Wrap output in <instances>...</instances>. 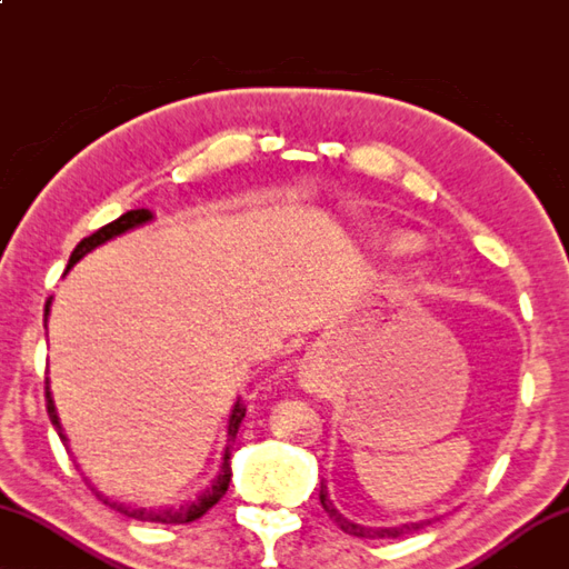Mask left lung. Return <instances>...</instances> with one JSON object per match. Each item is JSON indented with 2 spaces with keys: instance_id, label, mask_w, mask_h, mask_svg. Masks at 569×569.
<instances>
[{
  "instance_id": "1",
  "label": "left lung",
  "mask_w": 569,
  "mask_h": 569,
  "mask_svg": "<svg viewBox=\"0 0 569 569\" xmlns=\"http://www.w3.org/2000/svg\"><path fill=\"white\" fill-rule=\"evenodd\" d=\"M320 503L322 509L330 519H333L340 529L346 531V535H353V537H363V539H397V537H405V535H412V531L427 527L430 521H419V523H399V527H379V529H371V527H361V523H353L348 521L343 513H338V509L333 506V501L328 498L326 491V483H320Z\"/></svg>"
}]
</instances>
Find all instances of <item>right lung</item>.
I'll return each instance as SVG.
<instances>
[{"instance_id": "obj_1", "label": "right lung", "mask_w": 569, "mask_h": 569, "mask_svg": "<svg viewBox=\"0 0 569 569\" xmlns=\"http://www.w3.org/2000/svg\"><path fill=\"white\" fill-rule=\"evenodd\" d=\"M150 218H152V213L147 211V208H139V211H127L124 216H119L117 221L101 226L99 231L91 233V236H86L83 241H78V247L73 249L71 259H68V269H71L78 259H83V257L89 254V251H93L96 247H101V243H107L109 239H113V236L124 233V231H129V229H137V226L147 223V221H150ZM50 302H52V297H48V302H46V320H48V312H50ZM46 383H50V381H46ZM46 401H48L50 422H52V427H56L58 437H60V440H63V445H66L68 437L63 435V427H60V419H58V412H56V401H52V395H50V387H46ZM243 415H247V407H243V401H241V397H239V399H236V405H233V409H231V417H229V437H231V440L236 437V432H239V425H241ZM229 480H231V452H229V448H226L223 462H221V473H218V476L211 480V486H208L203 493H200L198 498H193V501H188V503L170 506V509H137V506H127V503L111 501V498L101 496L99 491H96V488H93V493L99 496V501L111 506L113 511L124 513V517H129V519H137V521H157V523H188V521L200 519L208 509H213V506H216L218 501H221L223 493L229 491Z\"/></svg>"}]
</instances>
